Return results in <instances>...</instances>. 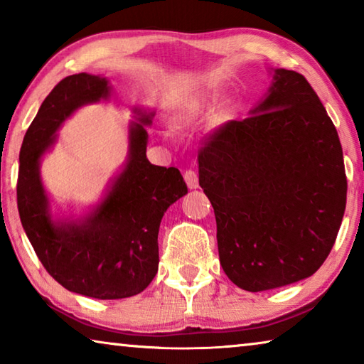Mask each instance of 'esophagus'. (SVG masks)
I'll return each mask as SVG.
<instances>
[{"instance_id": "esophagus-1", "label": "esophagus", "mask_w": 364, "mask_h": 364, "mask_svg": "<svg viewBox=\"0 0 364 364\" xmlns=\"http://www.w3.org/2000/svg\"><path fill=\"white\" fill-rule=\"evenodd\" d=\"M184 181H186L189 189H197L199 188V178L194 170H186L184 171Z\"/></svg>"}]
</instances>
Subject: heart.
I'll list each match as a JSON object with an SVG mask.
<instances>
[{
	"instance_id": "1",
	"label": "heart",
	"mask_w": 364,
	"mask_h": 364,
	"mask_svg": "<svg viewBox=\"0 0 364 364\" xmlns=\"http://www.w3.org/2000/svg\"><path fill=\"white\" fill-rule=\"evenodd\" d=\"M217 104L218 96L212 93V91L197 95L178 109V112L175 114V122L178 125H191V123L204 120L215 112Z\"/></svg>"
}]
</instances>
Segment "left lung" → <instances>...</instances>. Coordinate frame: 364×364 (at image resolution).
Instances as JSON below:
<instances>
[{
	"instance_id": "1",
	"label": "left lung",
	"mask_w": 364,
	"mask_h": 364,
	"mask_svg": "<svg viewBox=\"0 0 364 364\" xmlns=\"http://www.w3.org/2000/svg\"><path fill=\"white\" fill-rule=\"evenodd\" d=\"M250 115L199 152V184L217 218L220 263L234 284L262 292L301 281L328 258L347 178L334 123L306 78L286 69Z\"/></svg>"
}]
</instances>
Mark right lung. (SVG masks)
Instances as JSON below:
<instances>
[{
	"label": "right lung",
	"mask_w": 364,
	"mask_h": 364,
	"mask_svg": "<svg viewBox=\"0 0 364 364\" xmlns=\"http://www.w3.org/2000/svg\"><path fill=\"white\" fill-rule=\"evenodd\" d=\"M112 97L107 77H65L43 101L23 136L17 207L43 267L67 291L100 300L143 292L159 269V228L164 213L188 193L180 170L146 157L152 110L134 107L128 154L96 205L83 215L58 217L41 180V159L56 144L59 128L86 104Z\"/></svg>",
	"instance_id": "add662e5"
}]
</instances>
